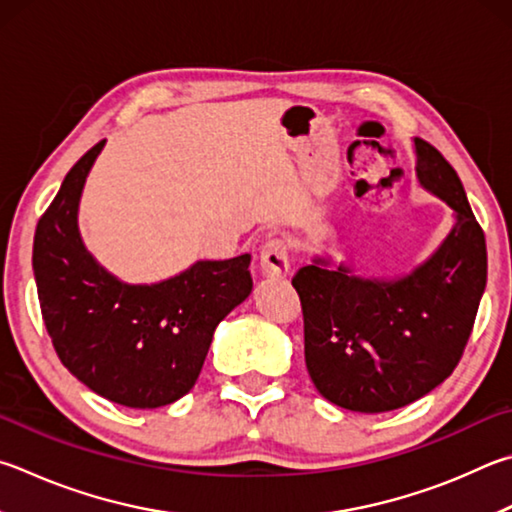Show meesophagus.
Returning a JSON list of instances; mask_svg holds the SVG:
<instances>
[{
  "label": "esophagus",
  "mask_w": 512,
  "mask_h": 512,
  "mask_svg": "<svg viewBox=\"0 0 512 512\" xmlns=\"http://www.w3.org/2000/svg\"><path fill=\"white\" fill-rule=\"evenodd\" d=\"M259 268L266 277H280L288 275V250L282 239H268L259 250Z\"/></svg>",
  "instance_id": "34e87169"
}]
</instances>
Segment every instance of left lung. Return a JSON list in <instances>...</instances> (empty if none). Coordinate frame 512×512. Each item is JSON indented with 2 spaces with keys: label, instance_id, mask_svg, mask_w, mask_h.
<instances>
[{
  "label": "left lung",
  "instance_id": "8db88e82",
  "mask_svg": "<svg viewBox=\"0 0 512 512\" xmlns=\"http://www.w3.org/2000/svg\"><path fill=\"white\" fill-rule=\"evenodd\" d=\"M414 154L421 188L454 212L441 246L398 277H362L320 255L293 277L309 376L351 412L398 410L441 385L461 360L486 288V237L461 179L421 138Z\"/></svg>",
  "mask_w": 512,
  "mask_h": 512
}]
</instances>
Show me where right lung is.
I'll use <instances>...</instances> for the list:
<instances>
[{
    "label": "right lung",
    "instance_id": "right-lung-1",
    "mask_svg": "<svg viewBox=\"0 0 512 512\" xmlns=\"http://www.w3.org/2000/svg\"><path fill=\"white\" fill-rule=\"evenodd\" d=\"M105 141L64 176L33 241L42 318L62 365L111 403L154 410L197 383L217 324L253 291L250 255L201 259L154 284H127L89 253L80 197Z\"/></svg>",
    "mask_w": 512,
    "mask_h": 512
}]
</instances>
